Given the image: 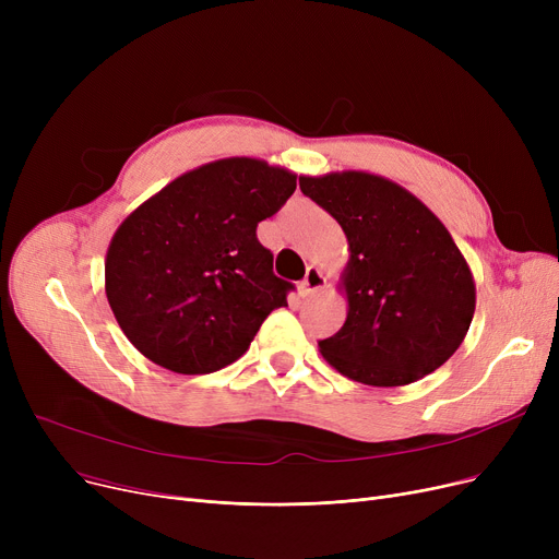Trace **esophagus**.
I'll return each mask as SVG.
<instances>
[{
	"label": "esophagus",
	"instance_id": "1",
	"mask_svg": "<svg viewBox=\"0 0 559 559\" xmlns=\"http://www.w3.org/2000/svg\"><path fill=\"white\" fill-rule=\"evenodd\" d=\"M324 285H326L324 274H321L317 267H308L304 281L299 283V292H301V297H312V295H317V292L324 289Z\"/></svg>",
	"mask_w": 559,
	"mask_h": 559
}]
</instances>
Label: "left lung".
Segmentation results:
<instances>
[{"instance_id": "1", "label": "left lung", "mask_w": 559, "mask_h": 559, "mask_svg": "<svg viewBox=\"0 0 559 559\" xmlns=\"http://www.w3.org/2000/svg\"><path fill=\"white\" fill-rule=\"evenodd\" d=\"M348 242L344 326L319 342L342 376L373 388L442 367L476 312V283L447 226L413 192L369 171L299 176Z\"/></svg>"}]
</instances>
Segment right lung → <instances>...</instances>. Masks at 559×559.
Returning a JSON list of instances; mask_svg holds the SVG:
<instances>
[{"label":"right lung","mask_w":559,"mask_h":559,"mask_svg":"<svg viewBox=\"0 0 559 559\" xmlns=\"http://www.w3.org/2000/svg\"><path fill=\"white\" fill-rule=\"evenodd\" d=\"M297 190V174L222 158L181 174L140 203L106 251V297L144 358L176 373L238 360L292 283L255 228Z\"/></svg>","instance_id":"right-lung-1"}]
</instances>
